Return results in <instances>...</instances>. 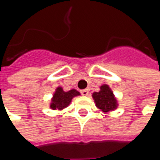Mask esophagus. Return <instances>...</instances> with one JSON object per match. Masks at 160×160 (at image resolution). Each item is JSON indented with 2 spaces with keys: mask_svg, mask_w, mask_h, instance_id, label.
Listing matches in <instances>:
<instances>
[{
  "mask_svg": "<svg viewBox=\"0 0 160 160\" xmlns=\"http://www.w3.org/2000/svg\"><path fill=\"white\" fill-rule=\"evenodd\" d=\"M81 94L82 96H88L89 95V89H82V90H81Z\"/></svg>",
  "mask_w": 160,
  "mask_h": 160,
  "instance_id": "obj_1",
  "label": "esophagus"
}]
</instances>
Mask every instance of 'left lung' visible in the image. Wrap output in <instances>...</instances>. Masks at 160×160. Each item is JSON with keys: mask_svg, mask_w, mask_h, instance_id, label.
I'll list each match as a JSON object with an SVG mask.
<instances>
[{"mask_svg": "<svg viewBox=\"0 0 160 160\" xmlns=\"http://www.w3.org/2000/svg\"><path fill=\"white\" fill-rule=\"evenodd\" d=\"M92 96L96 102V106L102 112H109L117 108V101L107 84L101 86L100 91L94 92Z\"/></svg>", "mask_w": 160, "mask_h": 160, "instance_id": "left-lung-1", "label": "left lung"}]
</instances>
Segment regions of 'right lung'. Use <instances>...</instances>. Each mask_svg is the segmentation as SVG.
<instances>
[{"instance_id": "add662e5", "label": "right lung", "mask_w": 160, "mask_h": 160, "mask_svg": "<svg viewBox=\"0 0 160 160\" xmlns=\"http://www.w3.org/2000/svg\"><path fill=\"white\" fill-rule=\"evenodd\" d=\"M80 96V93L76 89H71V90L65 92L63 90V88L58 87V88H57L56 91L53 95L50 108L52 109L61 110L71 103V100L74 96Z\"/></svg>"}]
</instances>
